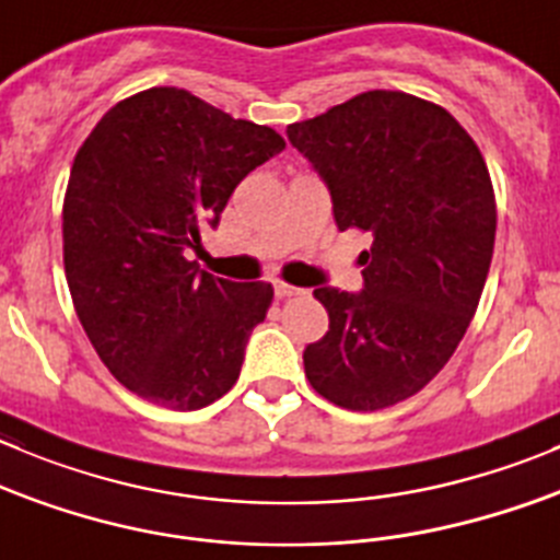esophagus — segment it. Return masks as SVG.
<instances>
[{
	"instance_id": "obj_1",
	"label": "esophagus",
	"mask_w": 560,
	"mask_h": 560,
	"mask_svg": "<svg viewBox=\"0 0 560 560\" xmlns=\"http://www.w3.org/2000/svg\"><path fill=\"white\" fill-rule=\"evenodd\" d=\"M275 294H277V300H291V296H300V294H305V291L296 289V285L283 283V280H277V283H275Z\"/></svg>"
}]
</instances>
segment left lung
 Instances as JSON below:
<instances>
[{
    "instance_id": "obj_1",
    "label": "left lung",
    "mask_w": 560,
    "mask_h": 560,
    "mask_svg": "<svg viewBox=\"0 0 560 560\" xmlns=\"http://www.w3.org/2000/svg\"><path fill=\"white\" fill-rule=\"evenodd\" d=\"M332 195L338 231L371 233L365 289H316L329 329L305 349L318 396L376 412L423 390L465 338L494 249L498 206L481 151L448 109L369 90L289 126Z\"/></svg>"
}]
</instances>
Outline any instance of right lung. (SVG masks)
Masks as SVG:
<instances>
[{
    "mask_svg": "<svg viewBox=\"0 0 560 560\" xmlns=\"http://www.w3.org/2000/svg\"><path fill=\"white\" fill-rule=\"evenodd\" d=\"M283 148L269 126L151 88L117 101L77 151L62 200L68 289L101 363L145 401L191 412L236 385L275 289L211 277L184 253Z\"/></svg>",
    "mask_w": 560,
    "mask_h": 560,
    "instance_id": "obj_1",
    "label": "right lung"
}]
</instances>
